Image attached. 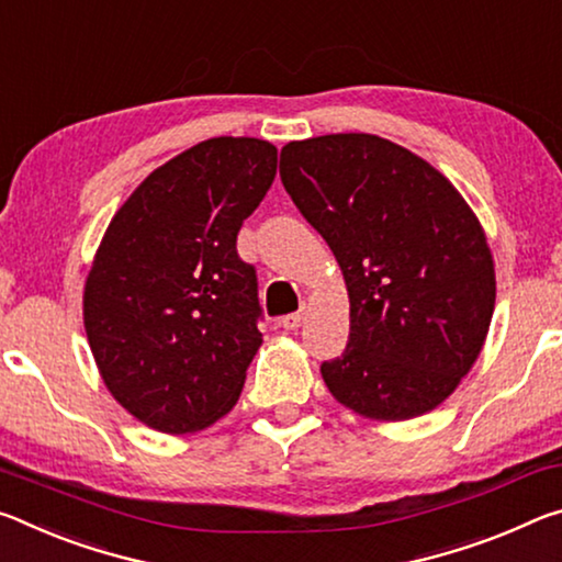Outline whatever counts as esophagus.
<instances>
[{"label": "esophagus", "mask_w": 562, "mask_h": 562, "mask_svg": "<svg viewBox=\"0 0 562 562\" xmlns=\"http://www.w3.org/2000/svg\"><path fill=\"white\" fill-rule=\"evenodd\" d=\"M303 321H306V311H296V314H289L281 318V326L286 330H299Z\"/></svg>", "instance_id": "34e87169"}]
</instances>
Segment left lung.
<instances>
[{
	"mask_svg": "<svg viewBox=\"0 0 562 562\" xmlns=\"http://www.w3.org/2000/svg\"><path fill=\"white\" fill-rule=\"evenodd\" d=\"M281 181L351 303L346 351L321 366L330 395L379 423L438 408L481 356L495 308L475 211L426 159L375 134L289 142Z\"/></svg>",
	"mask_w": 562,
	"mask_h": 562,
	"instance_id": "left-lung-1",
	"label": "left lung"
}]
</instances>
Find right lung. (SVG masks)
<instances>
[{"label": "right lung", "mask_w": 562, "mask_h": 562, "mask_svg": "<svg viewBox=\"0 0 562 562\" xmlns=\"http://www.w3.org/2000/svg\"><path fill=\"white\" fill-rule=\"evenodd\" d=\"M279 149L214 136L154 169L109 221L85 281V330L114 401L159 434L236 406L263 338L254 266L236 254Z\"/></svg>", "instance_id": "right-lung-1"}]
</instances>
